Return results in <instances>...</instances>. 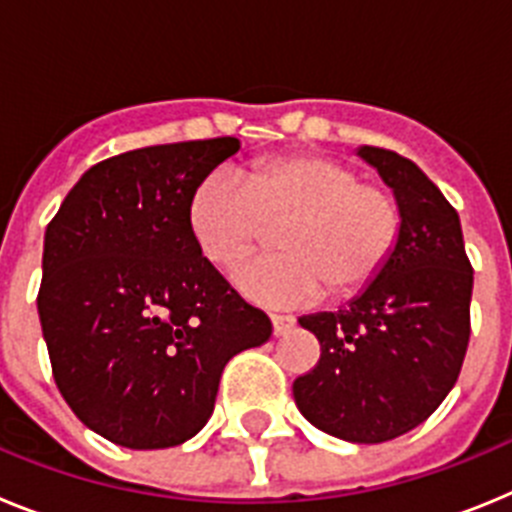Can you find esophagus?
Wrapping results in <instances>:
<instances>
[{"instance_id": "1", "label": "esophagus", "mask_w": 512, "mask_h": 512, "mask_svg": "<svg viewBox=\"0 0 512 512\" xmlns=\"http://www.w3.org/2000/svg\"><path fill=\"white\" fill-rule=\"evenodd\" d=\"M295 325L292 315H271V328H274V336H284L289 328Z\"/></svg>"}]
</instances>
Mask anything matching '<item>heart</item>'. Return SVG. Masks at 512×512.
<instances>
[{
  "instance_id": "1",
  "label": "heart",
  "mask_w": 512,
  "mask_h": 512,
  "mask_svg": "<svg viewBox=\"0 0 512 512\" xmlns=\"http://www.w3.org/2000/svg\"><path fill=\"white\" fill-rule=\"evenodd\" d=\"M274 230L277 253L253 256L235 282L266 305L351 300L390 266L402 210L390 189L359 182V171L325 153L295 151L253 161L238 182L210 171L192 189L187 225L194 246L228 269Z\"/></svg>"
}]
</instances>
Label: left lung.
<instances>
[{
	"instance_id": "left-lung-1",
	"label": "left lung",
	"mask_w": 512,
	"mask_h": 512,
	"mask_svg": "<svg viewBox=\"0 0 512 512\" xmlns=\"http://www.w3.org/2000/svg\"><path fill=\"white\" fill-rule=\"evenodd\" d=\"M359 156L395 192L400 243L382 277L346 307L302 315V328L320 341V361L292 392L320 431L382 443L423 423L459 379L474 274L459 215L441 189L400 153L361 146Z\"/></svg>"
}]
</instances>
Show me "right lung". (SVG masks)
Masks as SVG:
<instances>
[{
  "label": "right lung",
  "mask_w": 512,
  "mask_h": 512,
  "mask_svg": "<svg viewBox=\"0 0 512 512\" xmlns=\"http://www.w3.org/2000/svg\"><path fill=\"white\" fill-rule=\"evenodd\" d=\"M241 148L210 138L120 153L81 176L43 246L38 315L58 392L125 449L179 446L210 420L225 364L271 336L194 246L187 202Z\"/></svg>",
  "instance_id": "add662e5"
}]
</instances>
